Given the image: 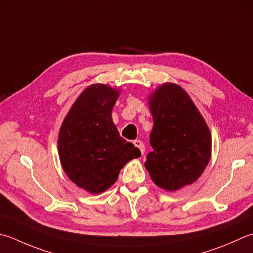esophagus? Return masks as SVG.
Instances as JSON below:
<instances>
[{"mask_svg":"<svg viewBox=\"0 0 253 253\" xmlns=\"http://www.w3.org/2000/svg\"><path fill=\"white\" fill-rule=\"evenodd\" d=\"M133 145H135L138 149L140 150L142 155L145 153V145H143V142L141 140H133Z\"/></svg>","mask_w":253,"mask_h":253,"instance_id":"1","label":"esophagus"}]
</instances>
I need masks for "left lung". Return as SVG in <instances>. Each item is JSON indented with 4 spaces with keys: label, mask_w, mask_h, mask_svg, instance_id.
Wrapping results in <instances>:
<instances>
[{
    "label": "left lung",
    "mask_w": 253,
    "mask_h": 253,
    "mask_svg": "<svg viewBox=\"0 0 253 253\" xmlns=\"http://www.w3.org/2000/svg\"><path fill=\"white\" fill-rule=\"evenodd\" d=\"M152 151L145 167L157 186L177 191L194 183L210 161L211 136L204 118L181 86L165 83L150 94Z\"/></svg>",
    "instance_id": "obj_1"
}]
</instances>
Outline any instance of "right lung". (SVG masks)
Here are the masks:
<instances>
[{
	"mask_svg": "<svg viewBox=\"0 0 253 253\" xmlns=\"http://www.w3.org/2000/svg\"><path fill=\"white\" fill-rule=\"evenodd\" d=\"M118 95L120 91L101 83L88 86L73 103L59 131L62 169L74 184L92 194L110 189L122 168L141 155L113 123Z\"/></svg>",
	"mask_w": 253,
	"mask_h": 253,
	"instance_id": "1",
	"label": "right lung"
}]
</instances>
